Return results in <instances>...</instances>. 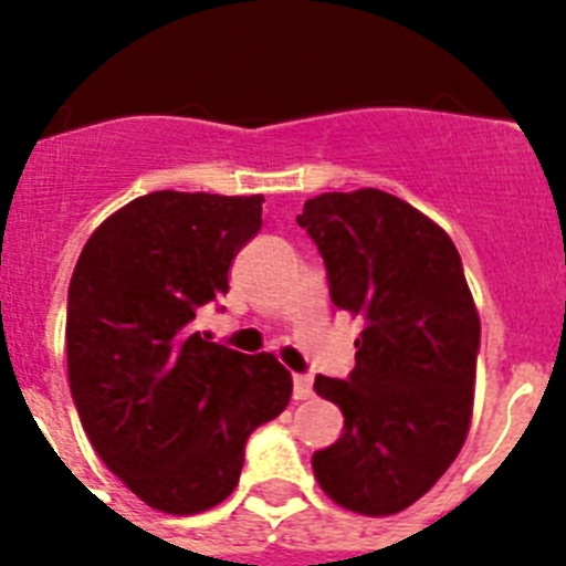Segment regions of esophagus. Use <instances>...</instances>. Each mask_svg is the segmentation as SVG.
<instances>
[{"label":"esophagus","instance_id":"esophagus-1","mask_svg":"<svg viewBox=\"0 0 566 566\" xmlns=\"http://www.w3.org/2000/svg\"><path fill=\"white\" fill-rule=\"evenodd\" d=\"M314 394L308 374H294V399H308Z\"/></svg>","mask_w":566,"mask_h":566}]
</instances>
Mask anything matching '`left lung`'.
Listing matches in <instances>:
<instances>
[{"mask_svg":"<svg viewBox=\"0 0 566 566\" xmlns=\"http://www.w3.org/2000/svg\"><path fill=\"white\" fill-rule=\"evenodd\" d=\"M297 223L323 254L332 303L359 314L357 365L317 374L343 411V437L312 457L319 488L345 510L391 516L439 482L473 413L482 326L453 240L382 189L326 192Z\"/></svg>","mask_w":566,"mask_h":566,"instance_id":"8db88e82","label":"left lung"}]
</instances>
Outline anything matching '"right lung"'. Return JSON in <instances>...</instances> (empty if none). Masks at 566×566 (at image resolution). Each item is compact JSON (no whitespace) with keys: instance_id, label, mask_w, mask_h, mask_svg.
Returning a JSON list of instances; mask_svg holds the SVG:
<instances>
[{"instance_id":"obj_1","label":"right lung","mask_w":566,"mask_h":566,"mask_svg":"<svg viewBox=\"0 0 566 566\" xmlns=\"http://www.w3.org/2000/svg\"><path fill=\"white\" fill-rule=\"evenodd\" d=\"M263 195L149 192L90 234L67 292V374L90 444L149 507L221 504L247 439L292 399L274 354L192 332L229 292L234 254L263 227Z\"/></svg>"}]
</instances>
